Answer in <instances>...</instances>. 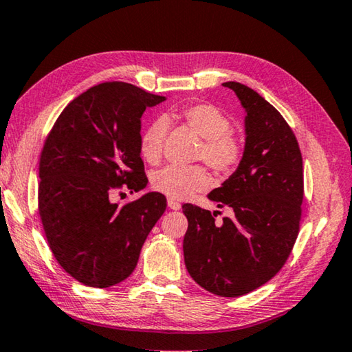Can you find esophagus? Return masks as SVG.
<instances>
[{"mask_svg": "<svg viewBox=\"0 0 352 352\" xmlns=\"http://www.w3.org/2000/svg\"><path fill=\"white\" fill-rule=\"evenodd\" d=\"M168 206H169L172 210H178V209L182 208V204L178 203L177 200H174V198H169V200H168Z\"/></svg>", "mask_w": 352, "mask_h": 352, "instance_id": "34e87169", "label": "esophagus"}]
</instances>
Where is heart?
<instances>
[{"mask_svg":"<svg viewBox=\"0 0 352 352\" xmlns=\"http://www.w3.org/2000/svg\"><path fill=\"white\" fill-rule=\"evenodd\" d=\"M182 120L198 137L203 138L198 157L203 158L220 174L237 168L243 158V142L231 131V118L219 107L209 103H197L184 107ZM168 124L157 118L146 126L140 137V154L151 164L160 162ZM152 188L170 198H186L198 190L209 188L210 178L203 166L169 164L152 175Z\"/></svg>","mask_w":352,"mask_h":352,"instance_id":"obj_1","label":"heart"}]
</instances>
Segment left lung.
Listing matches in <instances>:
<instances>
[{
    "instance_id": "8db88e82",
    "label": "left lung",
    "mask_w": 352,
    "mask_h": 352,
    "mask_svg": "<svg viewBox=\"0 0 352 352\" xmlns=\"http://www.w3.org/2000/svg\"><path fill=\"white\" fill-rule=\"evenodd\" d=\"M246 111V144L237 170L208 197L232 215L183 204L188 219L186 270L204 289L239 297L257 289L286 263L297 240L303 201V160L289 124L251 87L223 82Z\"/></svg>"
}]
</instances>
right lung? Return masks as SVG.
<instances>
[{"instance_id": "right-lung-1", "label": "right lung", "mask_w": 352, "mask_h": 352, "mask_svg": "<svg viewBox=\"0 0 352 352\" xmlns=\"http://www.w3.org/2000/svg\"><path fill=\"white\" fill-rule=\"evenodd\" d=\"M164 97L106 81L74 98L56 118L40 157L38 210L50 251L80 283L107 287L135 270L143 243L166 209L149 192L112 203L118 189L148 183L140 157L146 107Z\"/></svg>"}]
</instances>
